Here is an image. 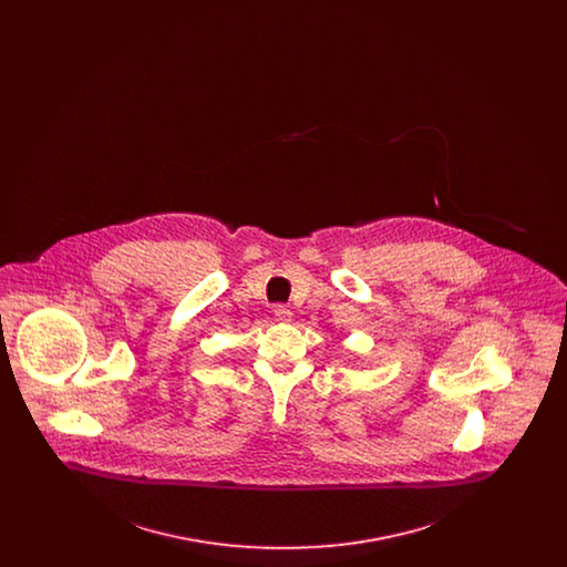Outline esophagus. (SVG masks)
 Listing matches in <instances>:
<instances>
[{
  "instance_id": "34e87169",
  "label": "esophagus",
  "mask_w": 567,
  "mask_h": 567,
  "mask_svg": "<svg viewBox=\"0 0 567 567\" xmlns=\"http://www.w3.org/2000/svg\"><path fill=\"white\" fill-rule=\"evenodd\" d=\"M274 317H276V321H280V323H291V321H293V312H291L287 306H276V308H274Z\"/></svg>"
}]
</instances>
